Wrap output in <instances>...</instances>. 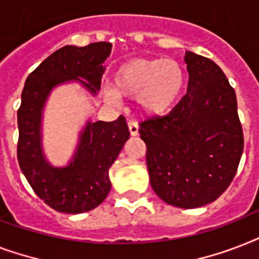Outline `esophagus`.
Listing matches in <instances>:
<instances>
[{"instance_id": "1", "label": "esophagus", "mask_w": 259, "mask_h": 259, "mask_svg": "<svg viewBox=\"0 0 259 259\" xmlns=\"http://www.w3.org/2000/svg\"><path fill=\"white\" fill-rule=\"evenodd\" d=\"M127 126H129V132L132 136H137L138 134V125L137 122L136 121H129V123H127Z\"/></svg>"}]
</instances>
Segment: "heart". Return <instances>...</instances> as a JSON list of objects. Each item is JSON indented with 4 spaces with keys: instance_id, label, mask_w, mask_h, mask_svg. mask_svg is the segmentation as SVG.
<instances>
[{
    "instance_id": "heart-1",
    "label": "heart",
    "mask_w": 259,
    "mask_h": 259,
    "mask_svg": "<svg viewBox=\"0 0 259 259\" xmlns=\"http://www.w3.org/2000/svg\"><path fill=\"white\" fill-rule=\"evenodd\" d=\"M185 86V71L175 59L133 58L114 71L111 90L105 93L107 102L134 98L142 113L161 115L176 105Z\"/></svg>"
}]
</instances>
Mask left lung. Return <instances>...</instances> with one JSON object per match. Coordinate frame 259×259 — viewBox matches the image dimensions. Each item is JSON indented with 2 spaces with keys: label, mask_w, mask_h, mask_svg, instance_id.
<instances>
[{
  "label": "left lung",
  "mask_w": 259,
  "mask_h": 259,
  "mask_svg": "<svg viewBox=\"0 0 259 259\" xmlns=\"http://www.w3.org/2000/svg\"><path fill=\"white\" fill-rule=\"evenodd\" d=\"M187 94L166 115L140 123L150 185L180 208L217 200L231 184L243 152L237 97L221 67L187 51Z\"/></svg>",
  "instance_id": "left-lung-1"
}]
</instances>
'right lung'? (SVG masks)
I'll return each mask as SVG.
<instances>
[{
    "instance_id": "right-lung-1",
    "label": "right lung",
    "mask_w": 259,
    "mask_h": 259,
    "mask_svg": "<svg viewBox=\"0 0 259 259\" xmlns=\"http://www.w3.org/2000/svg\"><path fill=\"white\" fill-rule=\"evenodd\" d=\"M110 52L111 44L106 41L63 47L30 72L22 90L17 111L18 164L34 193L59 212H86L105 200L111 188L110 166L130 133L122 115L113 122L89 121L72 161L54 168L41 149L42 109L51 90L70 80H78L95 95Z\"/></svg>"
}]
</instances>
